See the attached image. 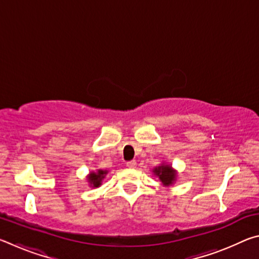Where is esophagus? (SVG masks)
<instances>
[{
    "mask_svg": "<svg viewBox=\"0 0 259 259\" xmlns=\"http://www.w3.org/2000/svg\"><path fill=\"white\" fill-rule=\"evenodd\" d=\"M136 165H137V162H136V161L126 162V166H128V168H135Z\"/></svg>",
    "mask_w": 259,
    "mask_h": 259,
    "instance_id": "obj_1",
    "label": "esophagus"
}]
</instances>
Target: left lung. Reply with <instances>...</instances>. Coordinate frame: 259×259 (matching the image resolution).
<instances>
[{
  "mask_svg": "<svg viewBox=\"0 0 259 259\" xmlns=\"http://www.w3.org/2000/svg\"><path fill=\"white\" fill-rule=\"evenodd\" d=\"M152 172L155 177L159 178L162 186L164 187L172 186L178 177V171L168 162H162L159 165H156L155 168H153Z\"/></svg>",
  "mask_w": 259,
  "mask_h": 259,
  "instance_id": "left-lung-1",
  "label": "left lung"
}]
</instances>
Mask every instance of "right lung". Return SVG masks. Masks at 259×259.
I'll list each match as a JSON object with an SVG mask.
<instances>
[{"instance_id":"right-lung-1","label":"right lung","mask_w":259,"mask_h":259,"mask_svg":"<svg viewBox=\"0 0 259 259\" xmlns=\"http://www.w3.org/2000/svg\"><path fill=\"white\" fill-rule=\"evenodd\" d=\"M108 174V170H104V169H97V170H93L88 174L87 176V182L89 183V186L91 188H97L99 186H102L103 181L106 177V175Z\"/></svg>"}]
</instances>
